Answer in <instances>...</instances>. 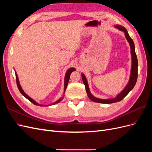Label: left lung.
<instances>
[{
  "label": "left lung",
  "instance_id": "1",
  "mask_svg": "<svg viewBox=\"0 0 152 152\" xmlns=\"http://www.w3.org/2000/svg\"><path fill=\"white\" fill-rule=\"evenodd\" d=\"M115 27L118 30L123 31L124 32L126 37L129 43L130 46H131V56H132V66H131V72L129 81L128 84L126 86L125 88L123 89V91L120 94L117 96V97L115 98L102 99H99V98H96L91 94V92L89 91L88 83H87V81L86 80V78L84 74H82V80H83L84 84L85 85L87 96H88L89 98L94 102L109 104V103H113L120 102V101H121L124 97H126V96L128 94V93L133 89V87H134L136 83L137 79V66H138V62H137V56L135 52V46H134V42H133L132 39L130 37V36L129 35L126 28H124V26H120V25H116Z\"/></svg>",
  "mask_w": 152,
  "mask_h": 152
}]
</instances>
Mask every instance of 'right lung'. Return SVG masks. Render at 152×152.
<instances>
[{
    "label": "right lung",
    "mask_w": 152,
    "mask_h": 152,
    "mask_svg": "<svg viewBox=\"0 0 152 152\" xmlns=\"http://www.w3.org/2000/svg\"><path fill=\"white\" fill-rule=\"evenodd\" d=\"M75 69L74 68H70L68 69V70L67 72H66V73L65 77V88H64V93H65L66 89V87H67V86H68V81H69V79H70V77L71 73H72V72H73V71H75ZM15 73H16V84H17L18 88V89H19L20 93L22 94V95L24 96L26 99H28L30 101V102H31L33 104H35V105L40 106V107H44V105L40 104L37 103V102H35V100H34L33 99H31L30 97H29V96L25 93V92L23 91V90L22 89L21 87V86H20V84L19 80H18V75H17V74H16V73L15 72ZM63 99V98H61V99H59V100L57 101V102H54V103H52V104H50V105H53V104H56V103H59V102H60ZM46 106H49V105H46Z\"/></svg>",
    "instance_id": "1"
}]
</instances>
